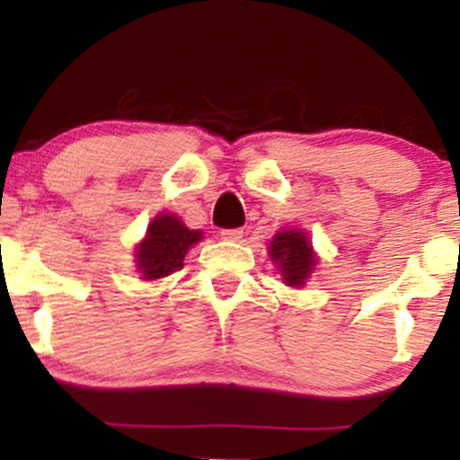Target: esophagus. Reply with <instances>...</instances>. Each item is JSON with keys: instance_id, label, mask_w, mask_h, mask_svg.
<instances>
[{"instance_id": "obj_1", "label": "esophagus", "mask_w": 460, "mask_h": 460, "mask_svg": "<svg viewBox=\"0 0 460 460\" xmlns=\"http://www.w3.org/2000/svg\"><path fill=\"white\" fill-rule=\"evenodd\" d=\"M242 235H244V231H242V229H223V231H220V237H223V240H226V242L242 240Z\"/></svg>"}]
</instances>
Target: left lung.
Returning a JSON list of instances; mask_svg holds the SVG:
<instances>
[{"label": "left lung", "mask_w": 460, "mask_h": 460, "mask_svg": "<svg viewBox=\"0 0 460 460\" xmlns=\"http://www.w3.org/2000/svg\"><path fill=\"white\" fill-rule=\"evenodd\" d=\"M268 252H270V260L277 263L283 281L289 288H300L307 281L311 270H315V261H318L314 255V248L309 244L307 234L300 229L279 231L272 237Z\"/></svg>", "instance_id": "left-lung-1"}]
</instances>
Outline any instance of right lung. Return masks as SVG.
Masks as SVG:
<instances>
[{
    "mask_svg": "<svg viewBox=\"0 0 460 460\" xmlns=\"http://www.w3.org/2000/svg\"><path fill=\"white\" fill-rule=\"evenodd\" d=\"M203 237L197 229H188L175 214H160L146 226L145 240L136 248V266L145 281L168 277L181 270L188 248Z\"/></svg>",
    "mask_w": 460,
    "mask_h": 460,
    "instance_id": "obj_1",
    "label": "right lung"
}]
</instances>
